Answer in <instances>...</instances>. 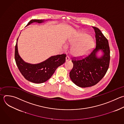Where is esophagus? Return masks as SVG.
Returning a JSON list of instances; mask_svg holds the SVG:
<instances>
[{
  "label": "esophagus",
  "mask_w": 124,
  "mask_h": 124,
  "mask_svg": "<svg viewBox=\"0 0 124 124\" xmlns=\"http://www.w3.org/2000/svg\"><path fill=\"white\" fill-rule=\"evenodd\" d=\"M69 60H70L69 57L66 56V58H65V61H66V62H67V61H68Z\"/></svg>",
  "instance_id": "obj_1"
}]
</instances>
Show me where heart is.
<instances>
[{"label":"heart","mask_w":124,"mask_h":124,"mask_svg":"<svg viewBox=\"0 0 124 124\" xmlns=\"http://www.w3.org/2000/svg\"><path fill=\"white\" fill-rule=\"evenodd\" d=\"M66 45L72 46V55L75 57H82L91 50L94 45V41L88 33L79 32L71 37L67 40ZM67 48V46H64L65 49Z\"/></svg>","instance_id":"heart-1"}]
</instances>
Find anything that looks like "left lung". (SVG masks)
<instances>
[{
  "label": "left lung",
  "mask_w": 124,
  "mask_h": 124,
  "mask_svg": "<svg viewBox=\"0 0 124 124\" xmlns=\"http://www.w3.org/2000/svg\"><path fill=\"white\" fill-rule=\"evenodd\" d=\"M93 28L95 33V47L85 58L72 60L73 67L69 73L73 82L82 88L97 84L104 77L109 66L110 50L108 41L99 29ZM99 51L102 55L98 56Z\"/></svg>",
  "instance_id": "left-lung-1"
}]
</instances>
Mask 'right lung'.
<instances>
[{
	"mask_svg": "<svg viewBox=\"0 0 124 124\" xmlns=\"http://www.w3.org/2000/svg\"><path fill=\"white\" fill-rule=\"evenodd\" d=\"M47 20L32 19L27 26L33 23H42ZM17 40L15 48V60L16 65L24 77L29 81L35 83H41L49 79L56 69L65 62V54L52 56L44 62L37 64L25 62L20 56L17 47Z\"/></svg>",
	"mask_w": 124,
	"mask_h": 124,
	"instance_id": "add662e5",
	"label": "right lung"
}]
</instances>
